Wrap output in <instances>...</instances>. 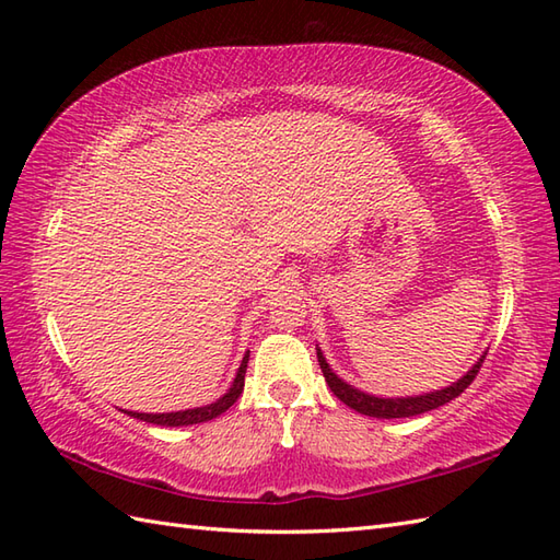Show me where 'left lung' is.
<instances>
[{
    "label": "left lung",
    "instance_id": "obj_1",
    "mask_svg": "<svg viewBox=\"0 0 560 560\" xmlns=\"http://www.w3.org/2000/svg\"><path fill=\"white\" fill-rule=\"evenodd\" d=\"M483 359H486V353L457 380V383H452L443 389H433V392H425V395H416V397H375V395H368V392H363V389H355L349 383H343V380L335 371H331L323 351H319V347H317V361H319V368H323V375L327 380L329 389L335 392L337 399H341L347 407L355 409L359 413L373 416V419H409V416H419V413L443 407V404L459 397L462 392L471 385V380L477 377Z\"/></svg>",
    "mask_w": 560,
    "mask_h": 560
}]
</instances>
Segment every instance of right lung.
I'll use <instances>...</instances> for the list:
<instances>
[{"label":"right lung","instance_id":"add662e5","mask_svg":"<svg viewBox=\"0 0 560 560\" xmlns=\"http://www.w3.org/2000/svg\"><path fill=\"white\" fill-rule=\"evenodd\" d=\"M247 361H249V351L243 355L241 368H237L235 380L231 383V387L225 389V395L219 397L217 401L207 404V407H195V409H185V411H168V413H139V411H125V409L122 411L129 413V416H135V419H139V421L156 423V425H171V428L195 425V423H205V421L217 419V416H221L225 409H231L233 404H235V399L241 397V392L245 387Z\"/></svg>","mask_w":560,"mask_h":560}]
</instances>
